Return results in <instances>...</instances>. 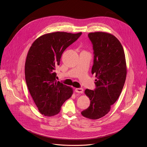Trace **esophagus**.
<instances>
[{
	"instance_id": "esophagus-1",
	"label": "esophagus",
	"mask_w": 147,
	"mask_h": 147,
	"mask_svg": "<svg viewBox=\"0 0 147 147\" xmlns=\"http://www.w3.org/2000/svg\"><path fill=\"white\" fill-rule=\"evenodd\" d=\"M83 89L82 88H76L75 89V91L77 92V93H78V94H82L83 93Z\"/></svg>"
}]
</instances>
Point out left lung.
<instances>
[{
    "label": "left lung",
    "mask_w": 147,
    "mask_h": 147,
    "mask_svg": "<svg viewBox=\"0 0 147 147\" xmlns=\"http://www.w3.org/2000/svg\"><path fill=\"white\" fill-rule=\"evenodd\" d=\"M94 50L91 73L95 74L96 88L86 89L90 105L81 112L88 119L96 120L106 115L119 97L126 78L125 54L120 41L111 34L104 32L89 33Z\"/></svg>",
    "instance_id": "1"
}]
</instances>
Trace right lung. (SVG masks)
Listing matches in <instances>:
<instances>
[{"label":"right lung","instance_id":"right-lung-1","mask_svg":"<svg viewBox=\"0 0 147 147\" xmlns=\"http://www.w3.org/2000/svg\"><path fill=\"white\" fill-rule=\"evenodd\" d=\"M55 32L38 38L30 47L25 63V77L29 92L39 112L46 116L59 113L73 94L71 87L56 81V67L65 50L81 36Z\"/></svg>","mask_w":147,"mask_h":147}]
</instances>
